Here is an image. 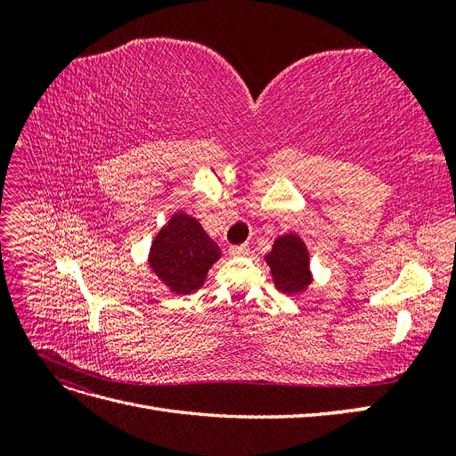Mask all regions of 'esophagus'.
I'll use <instances>...</instances> for the list:
<instances>
[{
  "label": "esophagus",
  "mask_w": 456,
  "mask_h": 456,
  "mask_svg": "<svg viewBox=\"0 0 456 456\" xmlns=\"http://www.w3.org/2000/svg\"><path fill=\"white\" fill-rule=\"evenodd\" d=\"M228 251H230V255H232V256H241V255H247V253H249V245H247V243H241V245H232Z\"/></svg>",
  "instance_id": "esophagus-1"
}]
</instances>
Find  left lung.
Returning <instances> with one entry per match:
<instances>
[{
	"label": "left lung",
	"instance_id": "8db88e82",
	"mask_svg": "<svg viewBox=\"0 0 456 456\" xmlns=\"http://www.w3.org/2000/svg\"><path fill=\"white\" fill-rule=\"evenodd\" d=\"M266 262L272 270L273 285L281 293H298L312 281L306 245L295 233L275 240L272 251L266 255Z\"/></svg>",
	"mask_w": 456,
	"mask_h": 456
}]
</instances>
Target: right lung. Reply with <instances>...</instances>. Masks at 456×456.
<instances>
[{
	"instance_id": "add662e5",
	"label": "right lung",
	"mask_w": 456,
	"mask_h": 456,
	"mask_svg": "<svg viewBox=\"0 0 456 456\" xmlns=\"http://www.w3.org/2000/svg\"><path fill=\"white\" fill-rule=\"evenodd\" d=\"M218 256V245L207 236L198 220L176 213L151 243L148 262L171 291L190 295L203 285Z\"/></svg>"
}]
</instances>
